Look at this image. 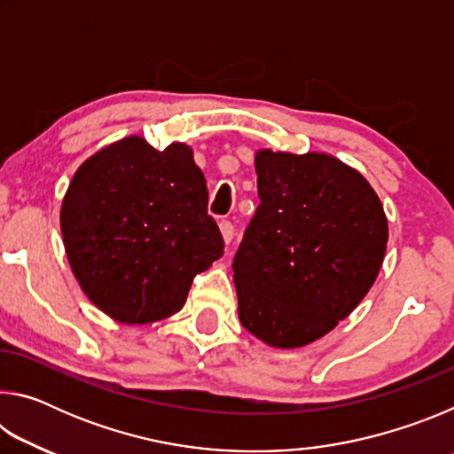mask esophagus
<instances>
[{
    "mask_svg": "<svg viewBox=\"0 0 454 454\" xmlns=\"http://www.w3.org/2000/svg\"><path fill=\"white\" fill-rule=\"evenodd\" d=\"M220 232H222V238H224L226 244L232 242V238H234V224H232V222L222 220L220 222Z\"/></svg>",
    "mask_w": 454,
    "mask_h": 454,
    "instance_id": "1",
    "label": "esophagus"
}]
</instances>
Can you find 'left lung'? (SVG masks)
<instances>
[{"mask_svg":"<svg viewBox=\"0 0 454 454\" xmlns=\"http://www.w3.org/2000/svg\"><path fill=\"white\" fill-rule=\"evenodd\" d=\"M254 218L234 256L238 317L276 348L344 320L379 276L388 224L371 184L328 153L256 152Z\"/></svg>","mask_w":454,"mask_h":454,"instance_id":"1","label":"left lung"}]
</instances>
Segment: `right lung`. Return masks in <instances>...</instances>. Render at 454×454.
Masks as SVG:
<instances>
[{"label":"right lung","mask_w":454,"mask_h":454,"mask_svg":"<svg viewBox=\"0 0 454 454\" xmlns=\"http://www.w3.org/2000/svg\"><path fill=\"white\" fill-rule=\"evenodd\" d=\"M59 224L82 290L124 325L172 317L224 254L206 178L180 142L158 152L128 136L96 152L74 174Z\"/></svg>","instance_id":"add662e5"}]
</instances>
